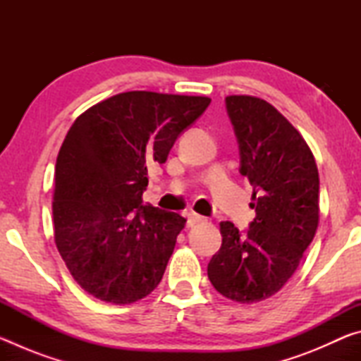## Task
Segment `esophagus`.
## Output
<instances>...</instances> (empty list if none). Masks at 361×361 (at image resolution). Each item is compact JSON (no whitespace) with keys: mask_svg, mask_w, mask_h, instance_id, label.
Here are the masks:
<instances>
[{"mask_svg":"<svg viewBox=\"0 0 361 361\" xmlns=\"http://www.w3.org/2000/svg\"><path fill=\"white\" fill-rule=\"evenodd\" d=\"M205 219H207L205 216L197 215V213H194V212H189L188 213V226H189V228H192V226L199 224V223H204Z\"/></svg>","mask_w":361,"mask_h":361,"instance_id":"1","label":"esophagus"}]
</instances>
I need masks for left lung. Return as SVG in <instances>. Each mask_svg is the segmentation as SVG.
<instances>
[{"label":"left lung","mask_w":361,"mask_h":361,"mask_svg":"<svg viewBox=\"0 0 361 361\" xmlns=\"http://www.w3.org/2000/svg\"><path fill=\"white\" fill-rule=\"evenodd\" d=\"M239 145L240 175L253 186L256 216L239 231L219 223L221 248L207 274L215 290L250 304L271 298L288 282L319 226V170L312 151L271 103L250 95L226 97Z\"/></svg>","instance_id":"8db88e82"}]
</instances>
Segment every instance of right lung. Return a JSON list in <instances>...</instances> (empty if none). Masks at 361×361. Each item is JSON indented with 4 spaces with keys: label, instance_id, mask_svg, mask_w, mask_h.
Masks as SVG:
<instances>
[{
    "label": "right lung",
    "instance_id": "obj_1",
    "mask_svg": "<svg viewBox=\"0 0 361 361\" xmlns=\"http://www.w3.org/2000/svg\"><path fill=\"white\" fill-rule=\"evenodd\" d=\"M210 102L133 90L89 108L66 133L56 164V245L100 301L132 304L161 282L186 219L143 205L148 166L167 161Z\"/></svg>",
    "mask_w": 361,
    "mask_h": 361
}]
</instances>
